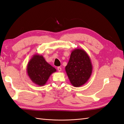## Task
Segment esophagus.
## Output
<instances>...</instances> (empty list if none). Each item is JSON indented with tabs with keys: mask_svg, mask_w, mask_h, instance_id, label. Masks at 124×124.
Here are the masks:
<instances>
[{
	"mask_svg": "<svg viewBox=\"0 0 124 124\" xmlns=\"http://www.w3.org/2000/svg\"><path fill=\"white\" fill-rule=\"evenodd\" d=\"M57 69H58V70L59 72L62 71V68L60 67H58V68H57Z\"/></svg>",
	"mask_w": 124,
	"mask_h": 124,
	"instance_id": "esophagus-1",
	"label": "esophagus"
}]
</instances>
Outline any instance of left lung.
Segmentation results:
<instances>
[{"instance_id":"left-lung-1","label":"left lung","mask_w":124,"mask_h":124,"mask_svg":"<svg viewBox=\"0 0 124 124\" xmlns=\"http://www.w3.org/2000/svg\"><path fill=\"white\" fill-rule=\"evenodd\" d=\"M65 70L72 86L76 87L83 86L92 74L93 66L89 56L83 49H74Z\"/></svg>"}]
</instances>
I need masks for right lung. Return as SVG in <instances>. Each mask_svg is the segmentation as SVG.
<instances>
[{"label":"right lung","mask_w":124,"mask_h":124,"mask_svg":"<svg viewBox=\"0 0 124 124\" xmlns=\"http://www.w3.org/2000/svg\"><path fill=\"white\" fill-rule=\"evenodd\" d=\"M27 73L34 84L39 86L46 84L50 75L56 69L45 60L44 57L35 54L30 59L27 66Z\"/></svg>","instance_id":"add662e5"}]
</instances>
